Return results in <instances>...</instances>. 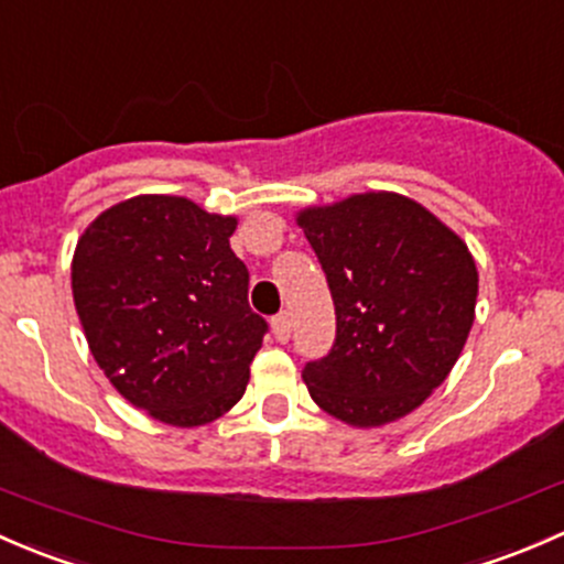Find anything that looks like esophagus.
Returning a JSON list of instances; mask_svg holds the SVG:
<instances>
[{"label": "esophagus", "instance_id": "1", "mask_svg": "<svg viewBox=\"0 0 564 564\" xmlns=\"http://www.w3.org/2000/svg\"><path fill=\"white\" fill-rule=\"evenodd\" d=\"M271 330H274L276 341H288L290 330H293V317H290V312H280V315L271 321Z\"/></svg>", "mask_w": 564, "mask_h": 564}]
</instances>
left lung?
<instances>
[{"label":"left lung","mask_w":564,"mask_h":564,"mask_svg":"<svg viewBox=\"0 0 564 564\" xmlns=\"http://www.w3.org/2000/svg\"><path fill=\"white\" fill-rule=\"evenodd\" d=\"M336 312L328 356L304 367L310 397L350 426H382L426 402L475 321L478 269L454 230L393 193L299 214Z\"/></svg>","instance_id":"8db88e82"}]
</instances>
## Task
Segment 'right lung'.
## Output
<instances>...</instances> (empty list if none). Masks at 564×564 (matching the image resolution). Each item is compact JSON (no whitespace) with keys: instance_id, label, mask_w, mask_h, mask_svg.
I'll return each instance as SVG.
<instances>
[{"instance_id":"add662e5","label":"right lung","mask_w":564,"mask_h":564,"mask_svg":"<svg viewBox=\"0 0 564 564\" xmlns=\"http://www.w3.org/2000/svg\"><path fill=\"white\" fill-rule=\"evenodd\" d=\"M234 217L187 197L138 195L86 228L73 299L116 391L171 426H200L243 397L269 323L249 310Z\"/></svg>"}]
</instances>
